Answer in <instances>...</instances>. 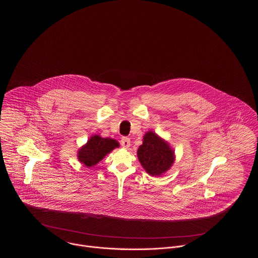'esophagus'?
Segmentation results:
<instances>
[{
  "label": "esophagus",
  "mask_w": 258,
  "mask_h": 258,
  "mask_svg": "<svg viewBox=\"0 0 258 258\" xmlns=\"http://www.w3.org/2000/svg\"><path fill=\"white\" fill-rule=\"evenodd\" d=\"M121 145L124 149H127V148L131 146V139L128 137H123L121 139Z\"/></svg>",
  "instance_id": "34e87169"
}]
</instances>
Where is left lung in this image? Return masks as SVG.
Here are the masks:
<instances>
[{
  "mask_svg": "<svg viewBox=\"0 0 258 258\" xmlns=\"http://www.w3.org/2000/svg\"><path fill=\"white\" fill-rule=\"evenodd\" d=\"M137 157L143 168L151 176H160L172 166L174 150L154 132H148L137 150Z\"/></svg>",
  "mask_w": 258,
  "mask_h": 258,
  "instance_id": "obj_1",
  "label": "left lung"
}]
</instances>
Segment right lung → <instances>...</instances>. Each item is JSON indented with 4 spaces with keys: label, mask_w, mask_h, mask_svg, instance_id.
Instances as JSON below:
<instances>
[{
    "label": "right lung",
    "mask_w": 258,
    "mask_h": 258,
    "mask_svg": "<svg viewBox=\"0 0 258 258\" xmlns=\"http://www.w3.org/2000/svg\"><path fill=\"white\" fill-rule=\"evenodd\" d=\"M119 147L115 139L102 138L99 135H93L83 147L80 148L77 158L87 167H92L102 160L112 150Z\"/></svg>",
    "instance_id": "add662e5"
}]
</instances>
